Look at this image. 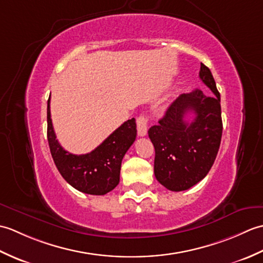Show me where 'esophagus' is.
Returning <instances> with one entry per match:
<instances>
[{"label": "esophagus", "mask_w": 263, "mask_h": 263, "mask_svg": "<svg viewBox=\"0 0 263 263\" xmlns=\"http://www.w3.org/2000/svg\"><path fill=\"white\" fill-rule=\"evenodd\" d=\"M147 124H148L147 116L140 115L138 117L137 119V130H138L139 137H144L147 135Z\"/></svg>", "instance_id": "34e87169"}]
</instances>
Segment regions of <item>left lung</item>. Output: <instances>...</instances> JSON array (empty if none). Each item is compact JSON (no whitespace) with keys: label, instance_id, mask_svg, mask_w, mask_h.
I'll list each match as a JSON object with an SVG mask.
<instances>
[{"label":"left lung","instance_id":"left-lung-1","mask_svg":"<svg viewBox=\"0 0 263 263\" xmlns=\"http://www.w3.org/2000/svg\"><path fill=\"white\" fill-rule=\"evenodd\" d=\"M200 79L212 91L182 93L148 135L155 147V176L171 191H184L203 180L219 150L222 121L220 93L209 68L201 63ZM193 116L185 121L186 115Z\"/></svg>","mask_w":263,"mask_h":263}]
</instances>
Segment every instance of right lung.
Here are the masks:
<instances>
[{"label": "right lung", "mask_w": 263, "mask_h": 263, "mask_svg": "<svg viewBox=\"0 0 263 263\" xmlns=\"http://www.w3.org/2000/svg\"><path fill=\"white\" fill-rule=\"evenodd\" d=\"M51 96L47 100V140L60 174L78 191L104 195L120 183L122 159L137 137L136 120L131 119L116 128L91 153L73 155L59 143L51 119Z\"/></svg>", "instance_id": "right-lung-1"}]
</instances>
